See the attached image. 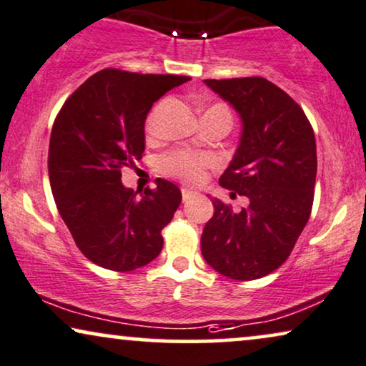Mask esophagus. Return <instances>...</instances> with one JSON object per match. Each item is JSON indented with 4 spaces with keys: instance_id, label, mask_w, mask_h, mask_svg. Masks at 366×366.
Here are the masks:
<instances>
[{
    "instance_id": "obj_1",
    "label": "esophagus",
    "mask_w": 366,
    "mask_h": 366,
    "mask_svg": "<svg viewBox=\"0 0 366 366\" xmlns=\"http://www.w3.org/2000/svg\"><path fill=\"white\" fill-rule=\"evenodd\" d=\"M182 194H183V202H188V200H192L194 193L192 192V189H188V188H182Z\"/></svg>"
}]
</instances>
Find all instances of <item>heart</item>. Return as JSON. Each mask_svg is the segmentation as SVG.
Segmentation results:
<instances>
[{"mask_svg":"<svg viewBox=\"0 0 366 366\" xmlns=\"http://www.w3.org/2000/svg\"><path fill=\"white\" fill-rule=\"evenodd\" d=\"M154 121H156V111H153L148 116L146 121V131L149 134L154 132ZM213 166L212 156L203 153H194V151H173V153L166 154L159 161L161 172L182 179L184 183L197 184L205 179L207 172Z\"/></svg>","mask_w":366,"mask_h":366,"instance_id":"b5f03b06","label":"heart"}]
</instances>
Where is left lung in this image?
Returning <instances> with one entry per match:
<instances>
[{"label": "left lung", "instance_id": "obj_1", "mask_svg": "<svg viewBox=\"0 0 366 366\" xmlns=\"http://www.w3.org/2000/svg\"><path fill=\"white\" fill-rule=\"evenodd\" d=\"M242 119L239 148L218 183L249 198L234 212L213 198L202 254L222 276L252 281L286 262L310 220L316 139L305 111L262 77L203 80Z\"/></svg>", "mask_w": 366, "mask_h": 366}]
</instances>
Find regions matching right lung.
<instances>
[{"label": "right lung", "mask_w": 366, "mask_h": 366, "mask_svg": "<svg viewBox=\"0 0 366 366\" xmlns=\"http://www.w3.org/2000/svg\"><path fill=\"white\" fill-rule=\"evenodd\" d=\"M183 75L104 69L61 106L49 148V177L56 208L90 262L127 272L149 264L163 249L161 230L182 203L177 184L126 188L121 172L144 153V121Z\"/></svg>", "instance_id": "obj_1"}]
</instances>
